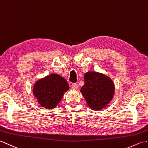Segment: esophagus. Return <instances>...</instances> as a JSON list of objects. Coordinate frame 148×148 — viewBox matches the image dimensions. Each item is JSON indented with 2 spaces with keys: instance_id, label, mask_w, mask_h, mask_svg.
<instances>
[{
  "instance_id": "1",
  "label": "esophagus",
  "mask_w": 148,
  "mask_h": 148,
  "mask_svg": "<svg viewBox=\"0 0 148 148\" xmlns=\"http://www.w3.org/2000/svg\"><path fill=\"white\" fill-rule=\"evenodd\" d=\"M72 88H73V90H77V84L73 83V84H72Z\"/></svg>"
}]
</instances>
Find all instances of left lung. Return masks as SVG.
<instances>
[{"mask_svg":"<svg viewBox=\"0 0 148 148\" xmlns=\"http://www.w3.org/2000/svg\"><path fill=\"white\" fill-rule=\"evenodd\" d=\"M84 84L80 90L92 110L105 108L115 94V85L110 77L98 72L88 71L84 75Z\"/></svg>","mask_w":148,"mask_h":148,"instance_id":"left-lung-1","label":"left lung"}]
</instances>
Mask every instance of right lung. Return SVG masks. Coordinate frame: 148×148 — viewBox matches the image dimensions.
<instances>
[{
	"mask_svg": "<svg viewBox=\"0 0 148 148\" xmlns=\"http://www.w3.org/2000/svg\"><path fill=\"white\" fill-rule=\"evenodd\" d=\"M69 90L67 81L60 75L53 73L36 81L33 85V93L42 107L53 109Z\"/></svg>",
	"mask_w": 148,
	"mask_h": 148,
	"instance_id": "right-lung-1",
	"label": "right lung"
}]
</instances>
